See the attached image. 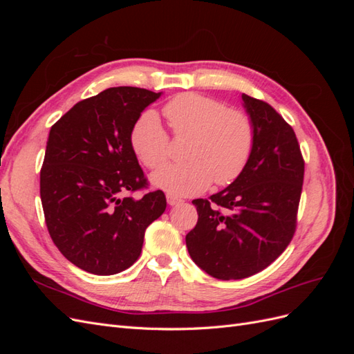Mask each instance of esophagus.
Wrapping results in <instances>:
<instances>
[{
    "instance_id": "1",
    "label": "esophagus",
    "mask_w": 354,
    "mask_h": 354,
    "mask_svg": "<svg viewBox=\"0 0 354 354\" xmlns=\"http://www.w3.org/2000/svg\"><path fill=\"white\" fill-rule=\"evenodd\" d=\"M167 202H168V205H171V207H174V205H178V203H181L183 201H181L180 198H177V196H174V195H167Z\"/></svg>"
}]
</instances>
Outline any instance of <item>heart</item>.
Returning <instances> with one entry per match:
<instances>
[{"mask_svg":"<svg viewBox=\"0 0 354 354\" xmlns=\"http://www.w3.org/2000/svg\"><path fill=\"white\" fill-rule=\"evenodd\" d=\"M164 115L176 137H189L186 162L168 165L152 176L155 187L174 196L201 194L209 185H230L246 167L254 147V124L239 109L196 93H181L164 106ZM130 143L134 153L151 169L169 158V136L155 111L137 118Z\"/></svg>","mask_w":354,"mask_h":354,"instance_id":"heart-1","label":"heart"}]
</instances>
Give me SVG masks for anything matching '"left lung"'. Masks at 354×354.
Masks as SVG:
<instances>
[{
    "label": "left lung",
    "instance_id": "left-lung-1",
    "mask_svg": "<svg viewBox=\"0 0 354 354\" xmlns=\"http://www.w3.org/2000/svg\"><path fill=\"white\" fill-rule=\"evenodd\" d=\"M254 124V147L241 176L209 199H195L187 251L203 272L221 281L264 270L291 242L304 178L292 127L269 103L242 94Z\"/></svg>",
    "mask_w": 354,
    "mask_h": 354
}]
</instances>
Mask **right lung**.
I'll return each instance as SVG.
<instances>
[{"label": "right lung", "mask_w": 354, "mask_h": 354, "mask_svg": "<svg viewBox=\"0 0 354 354\" xmlns=\"http://www.w3.org/2000/svg\"><path fill=\"white\" fill-rule=\"evenodd\" d=\"M160 94L112 87L51 127L39 176L42 209L53 242L85 272L109 276L133 266L147 226L167 208L162 190L128 195L147 187L131 128Z\"/></svg>", "instance_id": "right-lung-1"}]
</instances>
